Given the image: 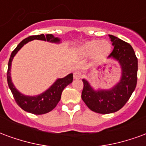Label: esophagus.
Instances as JSON below:
<instances>
[{"instance_id": "1", "label": "esophagus", "mask_w": 146, "mask_h": 146, "mask_svg": "<svg viewBox=\"0 0 146 146\" xmlns=\"http://www.w3.org/2000/svg\"><path fill=\"white\" fill-rule=\"evenodd\" d=\"M81 77H82V74L80 71H76L73 73V78L74 79H80Z\"/></svg>"}]
</instances>
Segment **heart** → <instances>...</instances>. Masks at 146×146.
I'll list each match as a JSON object with an SVG mask.
<instances>
[{
  "label": "heart",
  "mask_w": 146,
  "mask_h": 146,
  "mask_svg": "<svg viewBox=\"0 0 146 146\" xmlns=\"http://www.w3.org/2000/svg\"><path fill=\"white\" fill-rule=\"evenodd\" d=\"M111 44L107 40H91L86 42L79 48V52L83 55L88 56L94 54L95 58H102L110 52Z\"/></svg>",
  "instance_id": "1"
}]
</instances>
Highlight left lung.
I'll use <instances>...</instances> for the list:
<instances>
[{
  "instance_id": "8db88e82",
  "label": "left lung",
  "mask_w": 146,
  "mask_h": 146,
  "mask_svg": "<svg viewBox=\"0 0 146 146\" xmlns=\"http://www.w3.org/2000/svg\"><path fill=\"white\" fill-rule=\"evenodd\" d=\"M114 46L109 55L121 66V78L119 83L110 90L92 88L88 80L83 79L81 98L87 106L95 113L102 114L115 113L128 101L137 84L138 58L131 45L116 36L109 35Z\"/></svg>"
}]
</instances>
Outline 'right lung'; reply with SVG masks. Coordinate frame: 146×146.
Returning <instances> with one entry per match:
<instances>
[{"label":"right lung","instance_id":"right-lung-1","mask_svg":"<svg viewBox=\"0 0 146 146\" xmlns=\"http://www.w3.org/2000/svg\"><path fill=\"white\" fill-rule=\"evenodd\" d=\"M33 40H41L44 41L47 40V41L52 42V43L60 42V39L54 37L52 34H47L46 36H44V34H40V35H36V36H28L27 38L24 39L23 40H22L18 44L14 51L11 52V57L9 58V62H8L7 79H8V87L11 90L15 100L19 105V106L28 113L36 114V115H41V114L49 113L57 106L58 102L60 101L62 92L64 88L73 82V73L67 75L64 78L58 79L47 91H45L40 95H36V96H27V95L21 94L20 92L15 88V87L11 81V73H10L11 62L15 55L23 47V45Z\"/></svg>","mask_w":146,"mask_h":146}]
</instances>
